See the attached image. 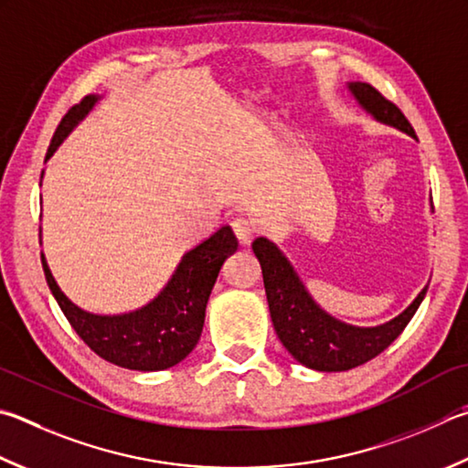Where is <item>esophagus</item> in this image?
<instances>
[{
	"instance_id": "esophagus-1",
	"label": "esophagus",
	"mask_w": 468,
	"mask_h": 468,
	"mask_svg": "<svg viewBox=\"0 0 468 468\" xmlns=\"http://www.w3.org/2000/svg\"><path fill=\"white\" fill-rule=\"evenodd\" d=\"M231 227H233V233L237 235V239H239L241 245H248L253 239V233H256V225H253L250 218H243V217L235 218Z\"/></svg>"
}]
</instances>
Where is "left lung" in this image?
<instances>
[{"label":"left lung","instance_id":"1","mask_svg":"<svg viewBox=\"0 0 468 468\" xmlns=\"http://www.w3.org/2000/svg\"><path fill=\"white\" fill-rule=\"evenodd\" d=\"M347 88L358 100V104L378 122L395 126L410 137H415L413 126L405 114L377 88L362 81L347 83ZM251 250L260 260L263 288H266L270 317L276 335L294 356V360L313 370L342 372L377 358L407 327L428 292L426 286L401 315L390 319L385 325L354 327L327 315L311 299L291 261L266 237H258Z\"/></svg>","mask_w":468,"mask_h":468}]
</instances>
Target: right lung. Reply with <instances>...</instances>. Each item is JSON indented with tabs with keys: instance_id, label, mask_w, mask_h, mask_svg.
Masks as SVG:
<instances>
[{
	"instance_id": "1",
	"label": "right lung",
	"mask_w": 468,
	"mask_h": 468,
	"mask_svg": "<svg viewBox=\"0 0 468 468\" xmlns=\"http://www.w3.org/2000/svg\"><path fill=\"white\" fill-rule=\"evenodd\" d=\"M96 101L98 96H86L63 116L48 145L47 159ZM235 250L237 237L231 227H220L208 239L184 253L180 266L155 299L145 307L122 315H93L80 309L61 292L45 256L40 258L50 292L90 350L121 368L153 372L176 367L198 344L210 291L220 266Z\"/></svg>"
}]
</instances>
